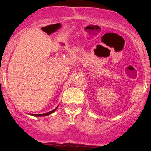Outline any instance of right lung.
I'll return each mask as SVG.
<instances>
[{
  "instance_id": "right-lung-1",
  "label": "right lung",
  "mask_w": 151,
  "mask_h": 151,
  "mask_svg": "<svg viewBox=\"0 0 151 151\" xmlns=\"http://www.w3.org/2000/svg\"><path fill=\"white\" fill-rule=\"evenodd\" d=\"M58 106H57L56 108H55V109H53L52 111H51L50 112H47V113H45V114H30V115H32L33 116H37V117H40V116H48V115H50L51 114L54 113V112L56 111V109H58Z\"/></svg>"
}]
</instances>
